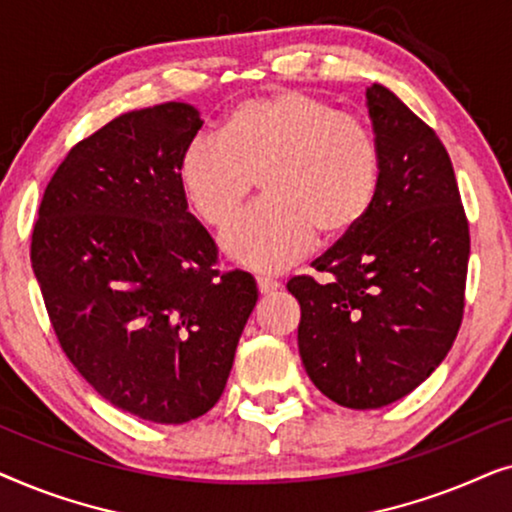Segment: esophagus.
Returning a JSON list of instances; mask_svg holds the SVG:
<instances>
[{"label": "esophagus", "mask_w": 512, "mask_h": 512, "mask_svg": "<svg viewBox=\"0 0 512 512\" xmlns=\"http://www.w3.org/2000/svg\"><path fill=\"white\" fill-rule=\"evenodd\" d=\"M256 286H258V293H261V296H268V293H275L279 289V282L270 277H258Z\"/></svg>", "instance_id": "1"}]
</instances>
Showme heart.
<instances>
[{
  "instance_id": "b5f03b06",
  "label": "heart",
  "mask_w": 512,
  "mask_h": 512,
  "mask_svg": "<svg viewBox=\"0 0 512 512\" xmlns=\"http://www.w3.org/2000/svg\"><path fill=\"white\" fill-rule=\"evenodd\" d=\"M380 146L361 118L303 90H275L230 109L221 137H195L179 184L207 226L223 230L258 181L263 202L223 235L244 268L279 272L317 242L354 233L380 188Z\"/></svg>"
}]
</instances>
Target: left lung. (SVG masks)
Wrapping results in <instances>:
<instances>
[{
  "label": "left lung",
  "instance_id": "left-lung-1",
  "mask_svg": "<svg viewBox=\"0 0 512 512\" xmlns=\"http://www.w3.org/2000/svg\"><path fill=\"white\" fill-rule=\"evenodd\" d=\"M380 188L359 228L291 277L298 349L321 394L354 410L408 396L440 366L464 319L471 235L443 142L389 88L366 90Z\"/></svg>",
  "mask_w": 512,
  "mask_h": 512
}]
</instances>
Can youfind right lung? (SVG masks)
<instances>
[{"label": "right lung", "instance_id": "1", "mask_svg": "<svg viewBox=\"0 0 512 512\" xmlns=\"http://www.w3.org/2000/svg\"><path fill=\"white\" fill-rule=\"evenodd\" d=\"M200 111L121 114L67 153L32 230V270L67 359L111 405L156 424L212 410L258 291L219 272L179 158Z\"/></svg>", "mask_w": 512, "mask_h": 512}]
</instances>
